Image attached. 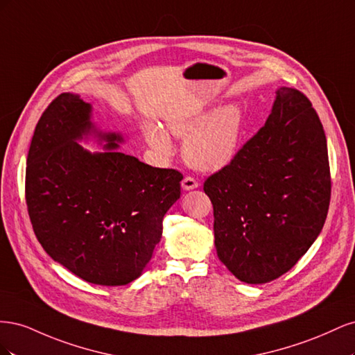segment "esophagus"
Masks as SVG:
<instances>
[{
    "mask_svg": "<svg viewBox=\"0 0 355 355\" xmlns=\"http://www.w3.org/2000/svg\"><path fill=\"white\" fill-rule=\"evenodd\" d=\"M182 188H184L185 191L196 189V188H198V182L194 178L187 176V178H184V180H182Z\"/></svg>",
    "mask_w": 355,
    "mask_h": 355,
    "instance_id": "1",
    "label": "esophagus"
}]
</instances>
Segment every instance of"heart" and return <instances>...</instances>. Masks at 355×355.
<instances>
[{
  "mask_svg": "<svg viewBox=\"0 0 355 355\" xmlns=\"http://www.w3.org/2000/svg\"><path fill=\"white\" fill-rule=\"evenodd\" d=\"M168 132L185 137L184 155L198 170L214 171L231 163L243 132V112L239 105L228 103L214 112L207 111L171 120ZM145 135L149 145L163 155H170L173 145L168 135L157 124H146Z\"/></svg>",
  "mask_w": 355,
  "mask_h": 355,
  "instance_id": "obj_1",
  "label": "heart"
}]
</instances>
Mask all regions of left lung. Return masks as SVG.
<instances>
[{
    "label": "left lung",
    "mask_w": 355,
    "mask_h": 355,
    "mask_svg": "<svg viewBox=\"0 0 355 355\" xmlns=\"http://www.w3.org/2000/svg\"><path fill=\"white\" fill-rule=\"evenodd\" d=\"M275 93L265 125L204 182L219 259L249 284L292 270L323 230L330 204L323 124L304 93Z\"/></svg>",
    "instance_id": "obj_1"
}]
</instances>
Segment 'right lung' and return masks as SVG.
Listing matches in <instances>:
<instances>
[{
	"label": "right lung",
	"mask_w": 355,
	"mask_h": 355,
	"mask_svg": "<svg viewBox=\"0 0 355 355\" xmlns=\"http://www.w3.org/2000/svg\"><path fill=\"white\" fill-rule=\"evenodd\" d=\"M92 105L62 93L32 136L25 197L42 249L83 280L124 286L142 274L180 197V171L114 151L123 136L98 133L106 153L77 144L94 127Z\"/></svg>",
	"instance_id": "right-lung-1"
}]
</instances>
